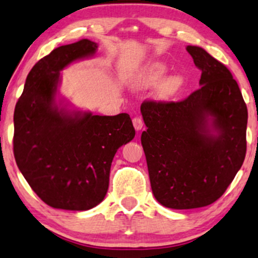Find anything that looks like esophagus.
I'll return each mask as SVG.
<instances>
[{
    "label": "esophagus",
    "mask_w": 258,
    "mask_h": 258,
    "mask_svg": "<svg viewBox=\"0 0 258 258\" xmlns=\"http://www.w3.org/2000/svg\"><path fill=\"white\" fill-rule=\"evenodd\" d=\"M132 122H133L134 128H136L137 131H140L142 127H144V121H142V119H141V118H139V117L133 118Z\"/></svg>",
    "instance_id": "obj_1"
}]
</instances>
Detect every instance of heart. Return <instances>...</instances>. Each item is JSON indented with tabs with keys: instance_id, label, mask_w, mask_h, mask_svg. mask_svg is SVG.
<instances>
[{
	"instance_id": "heart-1",
	"label": "heart",
	"mask_w": 258,
	"mask_h": 258,
	"mask_svg": "<svg viewBox=\"0 0 258 258\" xmlns=\"http://www.w3.org/2000/svg\"><path fill=\"white\" fill-rule=\"evenodd\" d=\"M168 73V66L162 61H154L142 69L140 75V82L144 86H156L161 82L157 88V92L162 98L170 99L177 96L183 89L185 80L182 75L175 74L163 79Z\"/></svg>"
}]
</instances>
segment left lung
Returning <instances> with one entry per match:
<instances>
[{"mask_svg":"<svg viewBox=\"0 0 258 258\" xmlns=\"http://www.w3.org/2000/svg\"><path fill=\"white\" fill-rule=\"evenodd\" d=\"M202 71L201 88L180 102L145 101L141 145L154 197L174 210L218 201L247 151L248 110L228 68L198 46H186Z\"/></svg>","mask_w":258,"mask_h":258,"instance_id":"obj_1","label":"left lung"}]
</instances>
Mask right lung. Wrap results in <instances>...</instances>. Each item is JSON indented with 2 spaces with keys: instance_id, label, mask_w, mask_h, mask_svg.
Returning <instances> with one entry per match:
<instances>
[{
  "instance_id": "right-lung-1",
  "label": "right lung",
  "mask_w": 258,
  "mask_h": 258,
  "mask_svg": "<svg viewBox=\"0 0 258 258\" xmlns=\"http://www.w3.org/2000/svg\"><path fill=\"white\" fill-rule=\"evenodd\" d=\"M89 39L60 46L31 69L14 113V155L38 197L51 207L87 211L104 199L118 148L136 136L127 113L98 116L68 109L60 72L96 54Z\"/></svg>"
}]
</instances>
